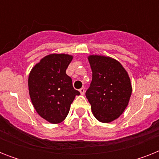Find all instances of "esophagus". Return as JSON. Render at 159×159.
Returning a JSON list of instances; mask_svg holds the SVG:
<instances>
[{
  "label": "esophagus",
  "instance_id": "obj_1",
  "mask_svg": "<svg viewBox=\"0 0 159 159\" xmlns=\"http://www.w3.org/2000/svg\"><path fill=\"white\" fill-rule=\"evenodd\" d=\"M79 92H80V93H81V94H82V95H84V93H85V87H82L81 89H79Z\"/></svg>",
  "mask_w": 159,
  "mask_h": 159
}]
</instances>
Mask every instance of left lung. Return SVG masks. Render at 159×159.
Returning <instances> with one entry per match:
<instances>
[{"label":"left lung","mask_w":159,"mask_h":159,"mask_svg":"<svg viewBox=\"0 0 159 159\" xmlns=\"http://www.w3.org/2000/svg\"><path fill=\"white\" fill-rule=\"evenodd\" d=\"M92 80L86 92L92 113L101 122L109 123L125 110L132 93L130 79L123 66L105 56L88 57Z\"/></svg>","instance_id":"left-lung-1"}]
</instances>
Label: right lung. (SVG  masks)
Masks as SVG:
<instances>
[{
    "label": "right lung",
    "mask_w": 159,
    "mask_h": 159,
    "mask_svg": "<svg viewBox=\"0 0 159 159\" xmlns=\"http://www.w3.org/2000/svg\"><path fill=\"white\" fill-rule=\"evenodd\" d=\"M72 60L71 55L49 54L32 68L29 76L32 104L42 118L52 124L64 120L75 97L80 95L66 74Z\"/></svg>",
    "instance_id": "obj_1"
}]
</instances>
